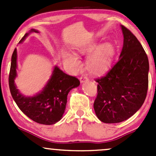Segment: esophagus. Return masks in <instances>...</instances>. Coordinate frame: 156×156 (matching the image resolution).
<instances>
[{
  "label": "esophagus",
  "mask_w": 156,
  "mask_h": 156,
  "mask_svg": "<svg viewBox=\"0 0 156 156\" xmlns=\"http://www.w3.org/2000/svg\"><path fill=\"white\" fill-rule=\"evenodd\" d=\"M79 80H80V82H81V84H83V83L86 82V81H88V78L86 76H81L80 77Z\"/></svg>",
  "instance_id": "obj_1"
}]
</instances>
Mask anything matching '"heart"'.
Listing matches in <instances>:
<instances>
[{
  "instance_id": "b5f03b06",
  "label": "heart",
  "mask_w": 156,
  "mask_h": 156,
  "mask_svg": "<svg viewBox=\"0 0 156 156\" xmlns=\"http://www.w3.org/2000/svg\"><path fill=\"white\" fill-rule=\"evenodd\" d=\"M78 53L82 55H92L87 61L88 72L93 75H103L108 72L112 62L115 54V47L111 42H104L99 45L97 42H92L77 48ZM64 62L72 70L77 71L81 67L79 59L72 53H66L64 56Z\"/></svg>"
}]
</instances>
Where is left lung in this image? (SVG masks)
<instances>
[{"instance_id":"left-lung-1","label":"left lung","mask_w":156,"mask_h":156,"mask_svg":"<svg viewBox=\"0 0 156 156\" xmlns=\"http://www.w3.org/2000/svg\"><path fill=\"white\" fill-rule=\"evenodd\" d=\"M123 48L115 65L97 79L94 103L97 118L104 123H119L135 114L144 104L148 90L149 59L136 37L121 25Z\"/></svg>"}]
</instances>
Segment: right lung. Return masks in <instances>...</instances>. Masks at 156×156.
Instances as JSON below:
<instances>
[{
  "label": "right lung",
  "mask_w": 156,
  "mask_h": 156,
  "mask_svg": "<svg viewBox=\"0 0 156 156\" xmlns=\"http://www.w3.org/2000/svg\"><path fill=\"white\" fill-rule=\"evenodd\" d=\"M32 32L38 33L39 31L31 29L19 44L23 43ZM17 67V49L15 48L11 58L9 86L12 99L20 109L31 120L42 125H54L61 120L66 107L67 96L71 90L80 85L79 80L54 66L41 90L33 96H26L20 92L15 83Z\"/></svg>",
  "instance_id": "add662e5"
}]
</instances>
